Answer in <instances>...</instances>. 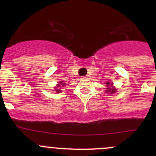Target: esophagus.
<instances>
[{
    "mask_svg": "<svg viewBox=\"0 0 156 156\" xmlns=\"http://www.w3.org/2000/svg\"><path fill=\"white\" fill-rule=\"evenodd\" d=\"M82 78H84V79H88V78H89V76H85V77H83Z\"/></svg>",
    "mask_w": 156,
    "mask_h": 156,
    "instance_id": "1",
    "label": "esophagus"
}]
</instances>
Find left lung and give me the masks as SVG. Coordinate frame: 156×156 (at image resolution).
Segmentation results:
<instances>
[{"label":"left lung","instance_id":"left-lung-1","mask_svg":"<svg viewBox=\"0 0 156 156\" xmlns=\"http://www.w3.org/2000/svg\"><path fill=\"white\" fill-rule=\"evenodd\" d=\"M106 86H107V88H106V93H109V94H113V93L116 92V88L112 87V83L110 82H106Z\"/></svg>","mask_w":156,"mask_h":156}]
</instances>
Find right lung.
<instances>
[{"mask_svg":"<svg viewBox=\"0 0 156 156\" xmlns=\"http://www.w3.org/2000/svg\"><path fill=\"white\" fill-rule=\"evenodd\" d=\"M65 84H66V83H63L62 81H59V84L56 85V87H54L55 90H56V93L61 92V91H62V90H61V87H64V85H65Z\"/></svg>","mask_w":156,"mask_h":156,"instance_id":"1","label":"right lung"}]
</instances>
